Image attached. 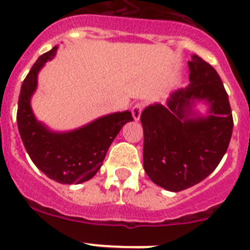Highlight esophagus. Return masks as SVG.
<instances>
[{
    "label": "esophagus",
    "instance_id": "esophagus-1",
    "mask_svg": "<svg viewBox=\"0 0 250 250\" xmlns=\"http://www.w3.org/2000/svg\"><path fill=\"white\" fill-rule=\"evenodd\" d=\"M141 110H143V105H141V104H136V105H134V107L131 109L132 118H134V120H135V121L140 120Z\"/></svg>",
    "mask_w": 250,
    "mask_h": 250
}]
</instances>
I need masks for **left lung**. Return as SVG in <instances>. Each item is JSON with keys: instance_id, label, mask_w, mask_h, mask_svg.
Returning a JSON list of instances; mask_svg holds the SVG:
<instances>
[{"instance_id": "left-lung-1", "label": "left lung", "mask_w": 250, "mask_h": 250, "mask_svg": "<svg viewBox=\"0 0 250 250\" xmlns=\"http://www.w3.org/2000/svg\"><path fill=\"white\" fill-rule=\"evenodd\" d=\"M190 85L174 90L167 104L141 112L145 173L165 190L182 191L219 165L233 132V116L218 72L199 56L189 61ZM199 103L207 106L204 113Z\"/></svg>"}]
</instances>
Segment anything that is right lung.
I'll return each instance as SVG.
<instances>
[{
	"label": "right lung",
	"mask_w": 250,
	"mask_h": 250,
	"mask_svg": "<svg viewBox=\"0 0 250 250\" xmlns=\"http://www.w3.org/2000/svg\"><path fill=\"white\" fill-rule=\"evenodd\" d=\"M56 51L55 46L40 56L22 83L17 125L31 160L46 176L60 184H80L98 173L110 145L132 116L127 110L112 112L68 131H55L37 120L31 99L36 92L40 71Z\"/></svg>",
	"instance_id": "1"
}]
</instances>
